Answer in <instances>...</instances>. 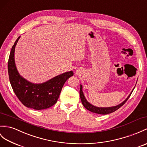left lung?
<instances>
[{
    "label": "left lung",
    "mask_w": 147,
    "mask_h": 147,
    "mask_svg": "<svg viewBox=\"0 0 147 147\" xmlns=\"http://www.w3.org/2000/svg\"><path fill=\"white\" fill-rule=\"evenodd\" d=\"M135 86H136V85H135ZM135 87L134 88V89L132 90L130 94L128 95V97L126 98L125 100L122 102V103H121L120 104H119L117 106H114V107H98L94 106L92 104H91L90 103H89V102L87 101L86 98H85V96H84V94L83 91V86H82L81 84H80V98H81L82 104L83 105L84 107L86 109H87L88 110H89V111L93 112V113H96V114L107 115V114L111 113H113V112H114L115 111H117L121 107H122V106L126 103V101H127L128 100V98H129V96H130V95L132 93L133 91H134Z\"/></svg>",
    "instance_id": "left-lung-1"
}]
</instances>
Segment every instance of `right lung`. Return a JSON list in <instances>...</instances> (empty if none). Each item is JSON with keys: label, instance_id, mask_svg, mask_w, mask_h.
Segmentation results:
<instances>
[{"label": "right lung", "instance_id": "obj_1", "mask_svg": "<svg viewBox=\"0 0 147 147\" xmlns=\"http://www.w3.org/2000/svg\"><path fill=\"white\" fill-rule=\"evenodd\" d=\"M19 36L13 44L8 61V73L11 86L17 97L27 108L44 110L55 104L64 84L74 74L72 71L58 75L42 83L27 81L18 72L15 63L14 53Z\"/></svg>", "mask_w": 147, "mask_h": 147}]
</instances>
